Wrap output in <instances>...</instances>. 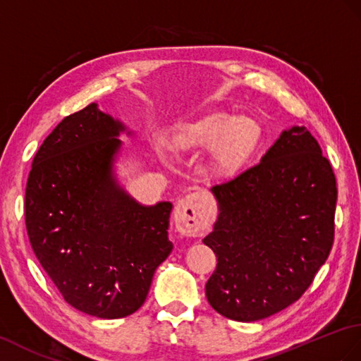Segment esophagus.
<instances>
[{
  "mask_svg": "<svg viewBox=\"0 0 361 361\" xmlns=\"http://www.w3.org/2000/svg\"><path fill=\"white\" fill-rule=\"evenodd\" d=\"M209 212L195 194L183 197L175 207V226L186 237H198L209 229Z\"/></svg>",
  "mask_w": 361,
  "mask_h": 361,
  "instance_id": "34e87169",
  "label": "esophagus"
}]
</instances>
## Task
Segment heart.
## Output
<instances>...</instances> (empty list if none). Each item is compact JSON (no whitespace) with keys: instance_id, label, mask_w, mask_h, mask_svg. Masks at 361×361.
Wrapping results in <instances>:
<instances>
[{"instance_id":"b5f03b06","label":"heart","mask_w":361,"mask_h":361,"mask_svg":"<svg viewBox=\"0 0 361 361\" xmlns=\"http://www.w3.org/2000/svg\"><path fill=\"white\" fill-rule=\"evenodd\" d=\"M259 138L258 124L247 116H233L226 112L206 115L183 126L172 137L175 150L214 147L212 163L216 172L232 175L240 171Z\"/></svg>"}]
</instances>
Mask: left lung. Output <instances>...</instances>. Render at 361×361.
<instances>
[{
	"mask_svg": "<svg viewBox=\"0 0 361 361\" xmlns=\"http://www.w3.org/2000/svg\"><path fill=\"white\" fill-rule=\"evenodd\" d=\"M212 192L220 215L203 240L216 255L209 305L257 322L295 303L334 245L337 181L318 141L303 126L284 130L262 161Z\"/></svg>",
	"mask_w": 361,
	"mask_h": 361,
	"instance_id": "obj_1",
	"label": "left lung"
}]
</instances>
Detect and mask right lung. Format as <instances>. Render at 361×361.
Here are the masks:
<instances>
[{
	"mask_svg": "<svg viewBox=\"0 0 361 361\" xmlns=\"http://www.w3.org/2000/svg\"><path fill=\"white\" fill-rule=\"evenodd\" d=\"M121 123L97 104L56 126L33 158L24 216L39 264L78 311L123 318L142 306L172 252V204L145 207L112 178Z\"/></svg>",
	"mask_w": 361,
	"mask_h": 361,
	"instance_id": "right-lung-1",
	"label": "right lung"
}]
</instances>
